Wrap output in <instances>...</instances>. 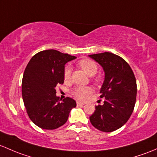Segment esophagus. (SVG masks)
Returning <instances> with one entry per match:
<instances>
[{
    "label": "esophagus",
    "instance_id": "esophagus-1",
    "mask_svg": "<svg viewBox=\"0 0 157 157\" xmlns=\"http://www.w3.org/2000/svg\"><path fill=\"white\" fill-rule=\"evenodd\" d=\"M83 105H84V103H83V102L77 101V106H83Z\"/></svg>",
    "mask_w": 157,
    "mask_h": 157
}]
</instances>
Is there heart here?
Segmentation results:
<instances>
[{"instance_id":"b5f03b06","label":"heart","mask_w":157,"mask_h":157,"mask_svg":"<svg viewBox=\"0 0 157 157\" xmlns=\"http://www.w3.org/2000/svg\"><path fill=\"white\" fill-rule=\"evenodd\" d=\"M78 65L89 75L92 76L96 73L98 70V66L93 60L90 59H83L78 62ZM64 80L68 82L71 78V67L67 65L64 70ZM72 95L76 98L81 101H85L90 97L92 93V89L90 86H80L74 88L72 91Z\"/></svg>"}]
</instances>
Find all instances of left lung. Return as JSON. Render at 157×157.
<instances>
[{
  "label": "left lung",
  "mask_w": 157,
  "mask_h": 157,
  "mask_svg": "<svg viewBox=\"0 0 157 157\" xmlns=\"http://www.w3.org/2000/svg\"><path fill=\"white\" fill-rule=\"evenodd\" d=\"M90 57L102 66L105 73L100 90V97L105 98L104 105L95 106L90 122L100 131H115L128 121L134 110L137 95L135 74L123 58L111 52L92 54Z\"/></svg>",
  "instance_id": "8db88e82"
}]
</instances>
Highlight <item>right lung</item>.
<instances>
[{
	"instance_id": "1",
	"label": "right lung",
	"mask_w": 157,
	"mask_h": 157,
	"mask_svg": "<svg viewBox=\"0 0 157 157\" xmlns=\"http://www.w3.org/2000/svg\"><path fill=\"white\" fill-rule=\"evenodd\" d=\"M75 56L55 49L40 51L29 61L22 82V94L31 121L44 129H56L67 122L77 104L73 98L62 99L56 87L64 83L65 65Z\"/></svg>"
}]
</instances>
